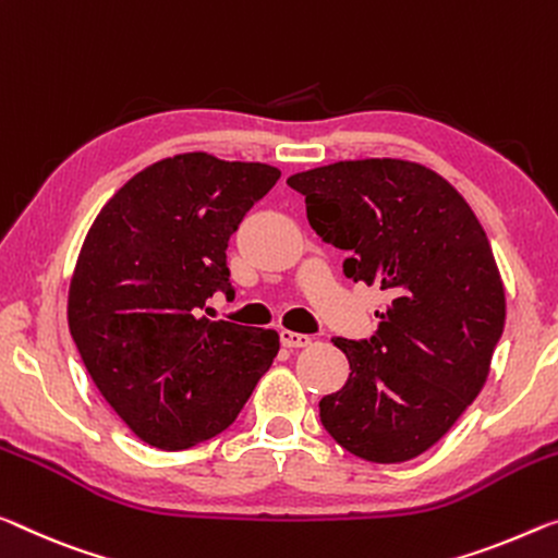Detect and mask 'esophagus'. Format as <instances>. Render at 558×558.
Wrapping results in <instances>:
<instances>
[{"label": "esophagus", "mask_w": 558, "mask_h": 558, "mask_svg": "<svg viewBox=\"0 0 558 558\" xmlns=\"http://www.w3.org/2000/svg\"><path fill=\"white\" fill-rule=\"evenodd\" d=\"M281 344L289 347V349H304V347L312 344V337H306V333H299V331L284 329V331H281Z\"/></svg>", "instance_id": "esophagus-1"}]
</instances>
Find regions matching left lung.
<instances>
[{"mask_svg": "<svg viewBox=\"0 0 558 558\" xmlns=\"http://www.w3.org/2000/svg\"><path fill=\"white\" fill-rule=\"evenodd\" d=\"M344 274L387 291L372 339H333L349 379L319 401L347 451L399 464L432 449L478 397L507 296L486 231L447 179L407 159H354L287 179Z\"/></svg>", "mask_w": 558, "mask_h": 558, "instance_id": "8db88e82", "label": "left lung"}]
</instances>
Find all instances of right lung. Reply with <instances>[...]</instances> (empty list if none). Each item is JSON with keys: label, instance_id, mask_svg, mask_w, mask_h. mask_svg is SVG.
I'll return each mask as SVG.
<instances>
[{"label": "right lung", "instance_id": "1", "mask_svg": "<svg viewBox=\"0 0 558 558\" xmlns=\"http://www.w3.org/2000/svg\"><path fill=\"white\" fill-rule=\"evenodd\" d=\"M281 171L186 151L154 161L101 207L70 281L66 322L92 381L161 451L234 422L279 351L274 329L202 316L234 294L229 236Z\"/></svg>", "mask_w": 558, "mask_h": 558}]
</instances>
